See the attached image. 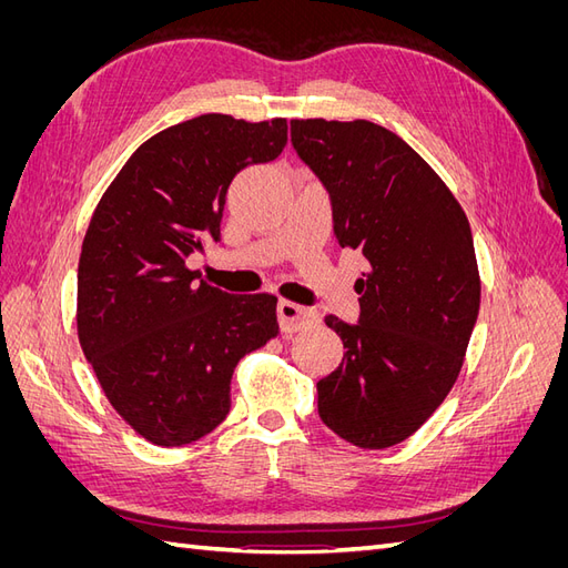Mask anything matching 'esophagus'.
Listing matches in <instances>:
<instances>
[{"mask_svg":"<svg viewBox=\"0 0 568 568\" xmlns=\"http://www.w3.org/2000/svg\"><path fill=\"white\" fill-rule=\"evenodd\" d=\"M277 317H280V326L284 334H296L307 329V326L320 322V313L313 311V307H303L291 301H280L277 303Z\"/></svg>","mask_w":568,"mask_h":568,"instance_id":"1","label":"esophagus"}]
</instances>
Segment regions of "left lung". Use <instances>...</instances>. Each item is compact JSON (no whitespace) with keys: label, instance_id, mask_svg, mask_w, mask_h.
<instances>
[{"label":"left lung","instance_id":"8db88e82","mask_svg":"<svg viewBox=\"0 0 568 568\" xmlns=\"http://www.w3.org/2000/svg\"><path fill=\"white\" fill-rule=\"evenodd\" d=\"M291 142L332 196L338 246L369 263L357 324L324 317L346 353L317 382V412L357 448H390L459 376L480 305L469 220L432 165L369 120H291Z\"/></svg>","mask_w":568,"mask_h":568}]
</instances>
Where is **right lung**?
Wrapping results in <instances>:
<instances>
[{"label":"right lung","instance_id":"right-lung-1","mask_svg":"<svg viewBox=\"0 0 568 568\" xmlns=\"http://www.w3.org/2000/svg\"><path fill=\"white\" fill-rule=\"evenodd\" d=\"M286 118L205 113L153 134L101 196L78 265V338L136 434L180 448L230 412L239 359L280 334L277 298L234 296L186 257L220 242L239 170L286 146Z\"/></svg>","mask_w":568,"mask_h":568}]
</instances>
